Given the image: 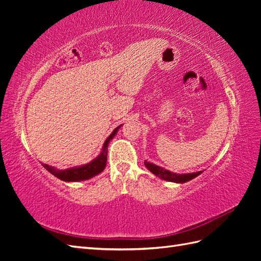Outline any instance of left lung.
Instances as JSON below:
<instances>
[{
  "label": "left lung",
  "instance_id": "1",
  "mask_svg": "<svg viewBox=\"0 0 261 261\" xmlns=\"http://www.w3.org/2000/svg\"><path fill=\"white\" fill-rule=\"evenodd\" d=\"M145 165L150 172L153 173V174L156 175L158 177H160L165 180H169V181H175V183H185V181L191 180L202 173L201 171H199L196 173H188V174H176V173L164 170L163 168L158 167V165L147 162V161H145Z\"/></svg>",
  "mask_w": 261,
  "mask_h": 261
}]
</instances>
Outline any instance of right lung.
Wrapping results in <instances>:
<instances>
[{
  "label": "right lung",
  "instance_id": "obj_1",
  "mask_svg": "<svg viewBox=\"0 0 261 261\" xmlns=\"http://www.w3.org/2000/svg\"><path fill=\"white\" fill-rule=\"evenodd\" d=\"M121 126L116 127L111 135H110L107 140L105 141L103 148H102L101 153L96 158V159L92 160L90 163L83 165V167L80 168H70V169H66V170H58L55 169L54 167H50L48 164H42L44 169L48 170L50 173L54 176H57L58 178L65 180V181H78V180H85L91 178L93 176H96L99 173H101L102 171L105 170L106 164H107V154H108V145L117 132V129L120 128Z\"/></svg>",
  "mask_w": 261,
  "mask_h": 261
}]
</instances>
